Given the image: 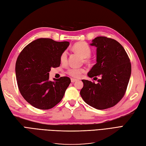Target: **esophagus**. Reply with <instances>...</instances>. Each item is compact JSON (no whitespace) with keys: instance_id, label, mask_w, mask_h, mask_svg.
Listing matches in <instances>:
<instances>
[{"instance_id":"1","label":"esophagus","mask_w":146,"mask_h":146,"mask_svg":"<svg viewBox=\"0 0 146 146\" xmlns=\"http://www.w3.org/2000/svg\"><path fill=\"white\" fill-rule=\"evenodd\" d=\"M78 81V80L74 79V78L71 79V81H72V83H74V82H75V81Z\"/></svg>"}]
</instances>
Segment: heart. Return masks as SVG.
I'll use <instances>...</instances> for the list:
<instances>
[{
  "label": "heart",
  "mask_w": 146,
  "mask_h": 146,
  "mask_svg": "<svg viewBox=\"0 0 146 146\" xmlns=\"http://www.w3.org/2000/svg\"><path fill=\"white\" fill-rule=\"evenodd\" d=\"M72 50L74 52L78 53L81 57L83 58L84 62H85L86 63H90L91 62L90 56L91 54V48L88 44L83 42H78L73 46ZM67 52L64 51L61 54L60 57V62L62 64L66 63L67 62ZM84 72H85V70L83 68H71L68 70L67 73L71 76L75 78H78L81 77V74Z\"/></svg>",
  "instance_id": "heart-1"
}]
</instances>
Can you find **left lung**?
I'll return each instance as SVG.
<instances>
[{
	"label": "left lung",
	"instance_id": "1",
	"mask_svg": "<svg viewBox=\"0 0 146 146\" xmlns=\"http://www.w3.org/2000/svg\"><path fill=\"white\" fill-rule=\"evenodd\" d=\"M91 45L97 48V63L88 76L100 79L96 84L82 80L84 86L80 94L90 106L108 109L119 103L126 93L131 74L130 59L123 46L113 38L98 36Z\"/></svg>",
	"mask_w": 146,
	"mask_h": 146
}]
</instances>
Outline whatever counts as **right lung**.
<instances>
[{
	"mask_svg": "<svg viewBox=\"0 0 146 146\" xmlns=\"http://www.w3.org/2000/svg\"><path fill=\"white\" fill-rule=\"evenodd\" d=\"M68 42L38 38L27 45L17 59L16 79L20 94L36 108L49 110L62 101L71 83L70 78L49 80L51 68L60 65V57Z\"/></svg>",
	"mask_w": 146,
	"mask_h": 146,
	"instance_id": "add662e5",
	"label": "right lung"
}]
</instances>
